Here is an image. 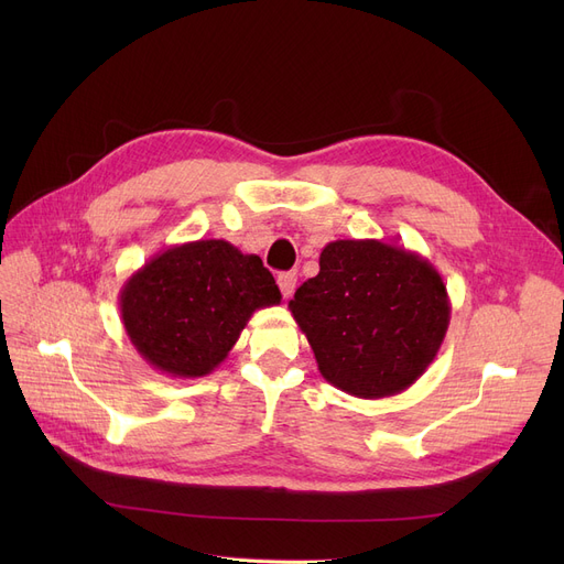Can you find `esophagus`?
<instances>
[{
	"mask_svg": "<svg viewBox=\"0 0 564 564\" xmlns=\"http://www.w3.org/2000/svg\"><path fill=\"white\" fill-rule=\"evenodd\" d=\"M279 288H281V292H283V297L288 300V297H292V292H294V288H297V274L294 272H283V274H279Z\"/></svg>",
	"mask_w": 564,
	"mask_h": 564,
	"instance_id": "34e87169",
	"label": "esophagus"
}]
</instances>
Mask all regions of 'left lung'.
Masks as SVG:
<instances>
[{
  "mask_svg": "<svg viewBox=\"0 0 564 564\" xmlns=\"http://www.w3.org/2000/svg\"><path fill=\"white\" fill-rule=\"evenodd\" d=\"M322 377L364 400L406 391L446 338L451 300L434 264L381 240H336L290 300Z\"/></svg>",
  "mask_w": 564,
  "mask_h": 564,
  "instance_id": "8db88e82",
  "label": "left lung"
}]
</instances>
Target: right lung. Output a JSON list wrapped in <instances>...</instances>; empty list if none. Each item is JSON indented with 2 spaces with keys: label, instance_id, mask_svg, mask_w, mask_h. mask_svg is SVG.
Masks as SVG:
<instances>
[{
  "label": "right lung",
  "instance_id": "right-lung-1",
  "mask_svg": "<svg viewBox=\"0 0 564 564\" xmlns=\"http://www.w3.org/2000/svg\"><path fill=\"white\" fill-rule=\"evenodd\" d=\"M118 302L145 364L194 379L210 375L251 315L281 304V292L258 256L226 240H196L153 256L126 281Z\"/></svg>",
  "mask_w": 564,
  "mask_h": 564
}]
</instances>
